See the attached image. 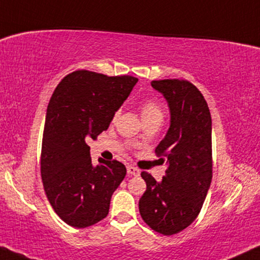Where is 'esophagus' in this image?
Returning a JSON list of instances; mask_svg holds the SVG:
<instances>
[{
	"label": "esophagus",
	"instance_id": "34e87169",
	"mask_svg": "<svg viewBox=\"0 0 260 260\" xmlns=\"http://www.w3.org/2000/svg\"><path fill=\"white\" fill-rule=\"evenodd\" d=\"M126 170H127V174H129V175H133V176H138L141 173L140 169L136 168V167H134V166H127Z\"/></svg>",
	"mask_w": 260,
	"mask_h": 260
}]
</instances>
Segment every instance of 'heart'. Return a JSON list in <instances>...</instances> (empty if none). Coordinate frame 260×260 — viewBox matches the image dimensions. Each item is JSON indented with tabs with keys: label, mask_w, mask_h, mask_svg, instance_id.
<instances>
[{
	"label": "heart",
	"mask_w": 260,
	"mask_h": 260,
	"mask_svg": "<svg viewBox=\"0 0 260 260\" xmlns=\"http://www.w3.org/2000/svg\"><path fill=\"white\" fill-rule=\"evenodd\" d=\"M141 115L143 118V122L150 119H161L163 118V110L161 105L157 102L152 101V99H147L141 104ZM119 116V111L113 113V120L117 119Z\"/></svg>",
	"instance_id": "obj_1"
}]
</instances>
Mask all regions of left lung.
<instances>
[{
  "label": "left lung",
  "mask_w": 260,
  "mask_h": 260,
  "mask_svg": "<svg viewBox=\"0 0 260 260\" xmlns=\"http://www.w3.org/2000/svg\"><path fill=\"white\" fill-rule=\"evenodd\" d=\"M170 109V126L155 149L168 169L161 182L142 172L147 190L138 202L144 222L163 236L183 231L197 219L211 186L212 118L197 86L184 79L152 80Z\"/></svg>",
  "instance_id": "obj_1"
}]
</instances>
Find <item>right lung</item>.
I'll return each mask as SVG.
<instances>
[{
    "mask_svg": "<svg viewBox=\"0 0 260 260\" xmlns=\"http://www.w3.org/2000/svg\"><path fill=\"white\" fill-rule=\"evenodd\" d=\"M138 81L74 71L49 101L41 147V177L49 204L67 225L92 226L109 214L111 197L126 175L119 161L92 165L86 142L105 131Z\"/></svg>",
    "mask_w": 260,
    "mask_h": 260,
    "instance_id": "add662e5",
    "label": "right lung"
}]
</instances>
